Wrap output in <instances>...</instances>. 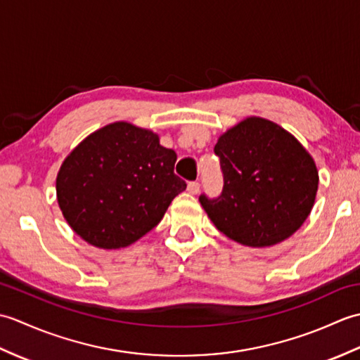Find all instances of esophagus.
I'll list each match as a JSON object with an SVG mask.
<instances>
[{
    "label": "esophagus",
    "instance_id": "1",
    "mask_svg": "<svg viewBox=\"0 0 360 360\" xmlns=\"http://www.w3.org/2000/svg\"><path fill=\"white\" fill-rule=\"evenodd\" d=\"M200 182L198 181H192V182H188V186H187V190H188V193H192V195H198L200 193Z\"/></svg>",
    "mask_w": 360,
    "mask_h": 360
}]
</instances>
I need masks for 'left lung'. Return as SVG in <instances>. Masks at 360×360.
I'll return each instance as SVG.
<instances>
[{"mask_svg":"<svg viewBox=\"0 0 360 360\" xmlns=\"http://www.w3.org/2000/svg\"><path fill=\"white\" fill-rule=\"evenodd\" d=\"M213 151L223 190L217 198L202 193L200 202L219 232L264 248L300 229L314 205L319 173L294 136L271 120L249 117L221 136Z\"/></svg>","mask_w":360,"mask_h":360,"instance_id":"left-lung-1","label":"left lung"}]
</instances>
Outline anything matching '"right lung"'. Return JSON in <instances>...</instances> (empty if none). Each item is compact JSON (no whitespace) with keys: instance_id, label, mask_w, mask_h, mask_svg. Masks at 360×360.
<instances>
[{"instance_id":"add662e5","label":"right lung","mask_w":360,"mask_h":360,"mask_svg":"<svg viewBox=\"0 0 360 360\" xmlns=\"http://www.w3.org/2000/svg\"><path fill=\"white\" fill-rule=\"evenodd\" d=\"M174 162L176 153L148 129L127 122L106 125L65 159L57 176L58 205L89 244L125 248L156 227L186 190Z\"/></svg>"}]
</instances>
